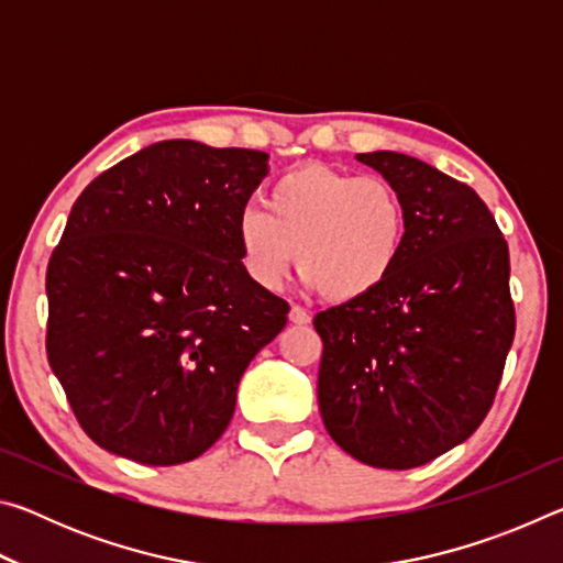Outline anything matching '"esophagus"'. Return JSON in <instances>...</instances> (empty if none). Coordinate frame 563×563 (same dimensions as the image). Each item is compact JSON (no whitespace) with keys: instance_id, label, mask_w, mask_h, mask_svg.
<instances>
[{"instance_id":"1","label":"esophagus","mask_w":563,"mask_h":563,"mask_svg":"<svg viewBox=\"0 0 563 563\" xmlns=\"http://www.w3.org/2000/svg\"><path fill=\"white\" fill-rule=\"evenodd\" d=\"M290 322H292V325H308L310 312L305 310V308H300V305H292V308H290Z\"/></svg>"}]
</instances>
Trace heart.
Masks as SVG:
<instances>
[{"instance_id": "b5f03b06", "label": "heart", "mask_w": 563, "mask_h": 563, "mask_svg": "<svg viewBox=\"0 0 563 563\" xmlns=\"http://www.w3.org/2000/svg\"><path fill=\"white\" fill-rule=\"evenodd\" d=\"M265 208L238 216L235 241L245 273L265 290L298 271L328 300L352 302L383 288L407 243V206L379 176L302 164L268 190Z\"/></svg>"}]
</instances>
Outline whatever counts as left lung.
Returning a JSON list of instances; mask_svg holds the SVG:
<instances>
[{
	"mask_svg": "<svg viewBox=\"0 0 563 563\" xmlns=\"http://www.w3.org/2000/svg\"><path fill=\"white\" fill-rule=\"evenodd\" d=\"M407 206V243L383 288L322 310L320 415L342 450L412 470L462 444L494 405L517 330L509 247L487 203L424 161L375 151Z\"/></svg>",
	"mask_w": 563,
	"mask_h": 563,
	"instance_id": "8db88e82",
	"label": "left lung"
}]
</instances>
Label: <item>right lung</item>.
<instances>
[{"label":"right lung","instance_id":"right-lung-1","mask_svg":"<svg viewBox=\"0 0 563 563\" xmlns=\"http://www.w3.org/2000/svg\"><path fill=\"white\" fill-rule=\"evenodd\" d=\"M268 154L158 141L71 206L46 268V357L81 430L148 466L201 456L290 305L241 263L235 223Z\"/></svg>","mask_w":563,"mask_h":563}]
</instances>
